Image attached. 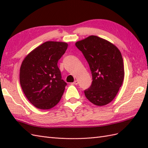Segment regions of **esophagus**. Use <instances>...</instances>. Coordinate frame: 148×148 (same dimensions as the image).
I'll list each match as a JSON object with an SVG mask.
<instances>
[{"label":"esophagus","mask_w":148,"mask_h":148,"mask_svg":"<svg viewBox=\"0 0 148 148\" xmlns=\"http://www.w3.org/2000/svg\"><path fill=\"white\" fill-rule=\"evenodd\" d=\"M72 84H76H76H78V81H77V80L74 81V83H72Z\"/></svg>","instance_id":"obj_1"}]
</instances>
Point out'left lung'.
Returning a JSON list of instances; mask_svg holds the SVG:
<instances>
[{
	"label": "left lung",
	"instance_id": "1",
	"mask_svg": "<svg viewBox=\"0 0 148 148\" xmlns=\"http://www.w3.org/2000/svg\"><path fill=\"white\" fill-rule=\"evenodd\" d=\"M83 53L92 74V84L84 90L87 99L98 106L108 104L122 85L125 71L121 52L114 45L96 36L76 42Z\"/></svg>",
	"mask_w": 148,
	"mask_h": 148
}]
</instances>
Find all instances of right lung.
Returning a JSON list of instances; mask_svg holds the SVG:
<instances>
[{
	"instance_id": "right-lung-1",
	"label": "right lung",
	"mask_w": 148,
	"mask_h": 148,
	"mask_svg": "<svg viewBox=\"0 0 148 148\" xmlns=\"http://www.w3.org/2000/svg\"><path fill=\"white\" fill-rule=\"evenodd\" d=\"M67 46L65 42H45L30 52L22 62L20 85L36 108L49 109L60 100L67 83L62 79L57 63Z\"/></svg>"
}]
</instances>
